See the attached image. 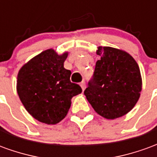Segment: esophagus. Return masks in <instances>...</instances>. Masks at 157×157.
<instances>
[{
	"label": "esophagus",
	"instance_id": "34e87169",
	"mask_svg": "<svg viewBox=\"0 0 157 157\" xmlns=\"http://www.w3.org/2000/svg\"><path fill=\"white\" fill-rule=\"evenodd\" d=\"M80 85H81V86H82V91H84L86 88V82H82L81 83H80Z\"/></svg>",
	"mask_w": 157,
	"mask_h": 157
}]
</instances>
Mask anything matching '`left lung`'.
<instances>
[{"label": "left lung", "instance_id": "left-lung-1", "mask_svg": "<svg viewBox=\"0 0 157 157\" xmlns=\"http://www.w3.org/2000/svg\"><path fill=\"white\" fill-rule=\"evenodd\" d=\"M101 56L84 91L99 115L109 119L122 117L131 110L141 92L138 64L128 53L111 47H99Z\"/></svg>", "mask_w": 157, "mask_h": 157}]
</instances>
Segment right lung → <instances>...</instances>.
Returning <instances> with one entry per match:
<instances>
[{
	"label": "right lung",
	"mask_w": 157,
	"mask_h": 157,
	"mask_svg": "<svg viewBox=\"0 0 157 157\" xmlns=\"http://www.w3.org/2000/svg\"><path fill=\"white\" fill-rule=\"evenodd\" d=\"M67 55L45 50L23 65L17 75L21 102L33 118L47 124L61 121L68 113L72 98L82 92L78 84L71 82V71L64 68Z\"/></svg>",
	"instance_id": "obj_1"
}]
</instances>
